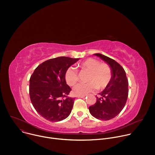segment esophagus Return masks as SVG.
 I'll use <instances>...</instances> for the list:
<instances>
[{
  "label": "esophagus",
  "mask_w": 155,
  "mask_h": 155,
  "mask_svg": "<svg viewBox=\"0 0 155 155\" xmlns=\"http://www.w3.org/2000/svg\"><path fill=\"white\" fill-rule=\"evenodd\" d=\"M78 98H84L85 97V96H77Z\"/></svg>",
  "instance_id": "obj_1"
}]
</instances>
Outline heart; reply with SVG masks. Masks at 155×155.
I'll use <instances>...</instances> for the list:
<instances>
[{
	"label": "heart",
	"mask_w": 155,
	"mask_h": 155,
	"mask_svg": "<svg viewBox=\"0 0 155 155\" xmlns=\"http://www.w3.org/2000/svg\"><path fill=\"white\" fill-rule=\"evenodd\" d=\"M78 68L81 72H87L86 81L87 83H80L75 86L73 93L75 96H84L94 91L102 90L108 85L112 78V72L109 65L100 62L94 58H87L78 64ZM79 77L77 71L70 67L65 72V80L69 86L74 85Z\"/></svg>",
	"instance_id": "obj_1"
}]
</instances>
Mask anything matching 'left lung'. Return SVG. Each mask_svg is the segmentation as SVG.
<instances>
[{
	"label": "left lung",
	"mask_w": 155,
	"mask_h": 155,
	"mask_svg": "<svg viewBox=\"0 0 155 155\" xmlns=\"http://www.w3.org/2000/svg\"><path fill=\"white\" fill-rule=\"evenodd\" d=\"M94 54L108 64L112 78L89 110L94 118L106 121L115 118L124 108L128 97V80L124 69L117 61L100 53Z\"/></svg>",
	"instance_id": "left-lung-1"
}]
</instances>
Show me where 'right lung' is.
Instances as JSON below:
<instances>
[{"mask_svg":"<svg viewBox=\"0 0 155 155\" xmlns=\"http://www.w3.org/2000/svg\"><path fill=\"white\" fill-rule=\"evenodd\" d=\"M79 59L61 56L45 61L35 69L29 80L31 101L37 113L52 122L70 115L74 98L68 97L71 88L65 72Z\"/></svg>","mask_w":155,"mask_h":155,"instance_id":"add662e5","label":"right lung"}]
</instances>
